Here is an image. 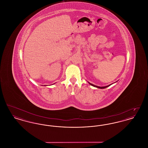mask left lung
Segmentation results:
<instances>
[{
    "label": "left lung",
    "mask_w": 148,
    "mask_h": 148,
    "mask_svg": "<svg viewBox=\"0 0 148 148\" xmlns=\"http://www.w3.org/2000/svg\"><path fill=\"white\" fill-rule=\"evenodd\" d=\"M89 84L91 85L92 86H94V87H96V88H99V89H104V88H106L109 86L110 85H111V84H110L109 85H108V86H97V85L92 84V83H90L89 82Z\"/></svg>",
    "instance_id": "left-lung-1"
}]
</instances>
